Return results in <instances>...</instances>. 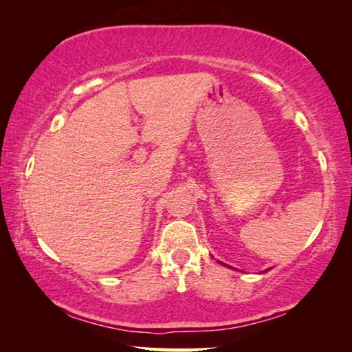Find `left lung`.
<instances>
[{
  "label": "left lung",
  "instance_id": "1",
  "mask_svg": "<svg viewBox=\"0 0 352 352\" xmlns=\"http://www.w3.org/2000/svg\"><path fill=\"white\" fill-rule=\"evenodd\" d=\"M219 262H220V261H219ZM220 264H222V262H220ZM223 265H225V264H223ZM269 270H270V269H267V270H265V272H269Z\"/></svg>",
  "mask_w": 352,
  "mask_h": 352
}]
</instances>
